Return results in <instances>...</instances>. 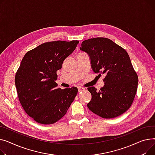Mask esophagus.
<instances>
[{
	"mask_svg": "<svg viewBox=\"0 0 155 155\" xmlns=\"http://www.w3.org/2000/svg\"><path fill=\"white\" fill-rule=\"evenodd\" d=\"M85 90H86V88H84V87H78L79 92L83 91H85Z\"/></svg>",
	"mask_w": 155,
	"mask_h": 155,
	"instance_id": "34e87169",
	"label": "esophagus"
}]
</instances>
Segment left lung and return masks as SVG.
<instances>
[{
    "label": "left lung",
    "mask_w": 155,
    "mask_h": 155,
    "mask_svg": "<svg viewBox=\"0 0 155 155\" xmlns=\"http://www.w3.org/2000/svg\"><path fill=\"white\" fill-rule=\"evenodd\" d=\"M80 50L87 54L95 73L105 76L99 91L94 87L87 88L92 96L87 104L89 110L107 119L123 114L131 106L138 84L128 54L104 38L84 41Z\"/></svg>",
    "instance_id": "1"
}]
</instances>
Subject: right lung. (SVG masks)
Listing matches in <instances>:
<instances>
[{
    "instance_id": "right-lung-1",
    "label": "right lung",
    "mask_w": 155,
    "mask_h": 155,
    "mask_svg": "<svg viewBox=\"0 0 155 155\" xmlns=\"http://www.w3.org/2000/svg\"><path fill=\"white\" fill-rule=\"evenodd\" d=\"M79 41L43 43L24 56L15 77L19 101L36 122L53 124L64 116L78 93L77 87H58L57 71L75 50Z\"/></svg>"
}]
</instances>
